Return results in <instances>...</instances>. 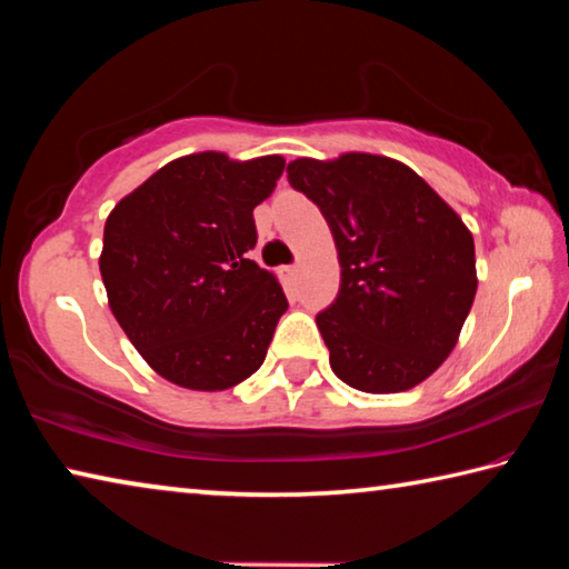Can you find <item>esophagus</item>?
<instances>
[{"label": "esophagus", "mask_w": 569, "mask_h": 569, "mask_svg": "<svg viewBox=\"0 0 569 569\" xmlns=\"http://www.w3.org/2000/svg\"><path fill=\"white\" fill-rule=\"evenodd\" d=\"M281 273H283V278H286L288 283H293L296 276H298V266H283Z\"/></svg>", "instance_id": "obj_1"}]
</instances>
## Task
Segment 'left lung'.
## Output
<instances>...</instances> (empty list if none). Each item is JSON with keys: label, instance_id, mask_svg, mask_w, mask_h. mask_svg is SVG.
<instances>
[{"label": "left lung", "instance_id": "1", "mask_svg": "<svg viewBox=\"0 0 569 569\" xmlns=\"http://www.w3.org/2000/svg\"><path fill=\"white\" fill-rule=\"evenodd\" d=\"M286 172L339 250V296L316 316L333 373L369 393L417 387L455 349L475 303V238L399 160L346 152L298 158Z\"/></svg>", "mask_w": 569, "mask_h": 569}]
</instances>
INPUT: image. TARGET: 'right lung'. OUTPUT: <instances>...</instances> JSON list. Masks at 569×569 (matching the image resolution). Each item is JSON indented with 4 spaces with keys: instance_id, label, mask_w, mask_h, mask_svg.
I'll return each instance as SVG.
<instances>
[{
    "instance_id": "right-lung-1",
    "label": "right lung",
    "mask_w": 569,
    "mask_h": 569,
    "mask_svg": "<svg viewBox=\"0 0 569 569\" xmlns=\"http://www.w3.org/2000/svg\"><path fill=\"white\" fill-rule=\"evenodd\" d=\"M286 160L198 152L168 162L104 223L100 273L114 319L162 379L223 391L261 369L288 301L250 261L253 208Z\"/></svg>"
}]
</instances>
